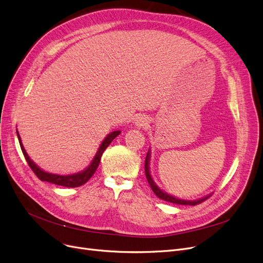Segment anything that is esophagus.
Segmentation results:
<instances>
[{
    "mask_svg": "<svg viewBox=\"0 0 263 263\" xmlns=\"http://www.w3.org/2000/svg\"><path fill=\"white\" fill-rule=\"evenodd\" d=\"M135 123H136L137 127H146L148 124V118L146 116L141 115L139 117H136Z\"/></svg>",
    "mask_w": 263,
    "mask_h": 263,
    "instance_id": "1",
    "label": "esophagus"
}]
</instances>
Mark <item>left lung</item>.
<instances>
[{
  "mask_svg": "<svg viewBox=\"0 0 263 263\" xmlns=\"http://www.w3.org/2000/svg\"><path fill=\"white\" fill-rule=\"evenodd\" d=\"M149 161H150V151L148 150L147 153V156H146V159H145V175H146V178H147V181L151 187V190L154 191L155 194L162 200H165V201H168V202H172V203H177V204H189V205H195V204H198V203H201L202 201H204L205 199H208L211 195H208L205 196L203 198H200V199H197V200H184V199H179V198H176L170 194H167V193L163 192L162 190L159 189V186L155 183V181L153 180V178H151L150 176V171H149Z\"/></svg>",
  "mask_w": 263,
  "mask_h": 263,
  "instance_id": "left-lung-1",
  "label": "left lung"
}]
</instances>
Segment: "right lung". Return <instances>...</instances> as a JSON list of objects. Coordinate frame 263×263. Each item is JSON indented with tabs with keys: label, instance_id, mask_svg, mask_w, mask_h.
Returning a JSON list of instances; mask_svg holds the SVG:
<instances>
[{
	"label": "right lung",
	"instance_id": "1",
	"mask_svg": "<svg viewBox=\"0 0 263 263\" xmlns=\"http://www.w3.org/2000/svg\"><path fill=\"white\" fill-rule=\"evenodd\" d=\"M120 134V131H114L112 133H109L104 141L101 143L98 151H97V154L92 160V162L90 163L89 166L81 173L78 174H72V175H67V176H61V175H57V174H50L47 172H44L43 170H40L37 165L30 159V157L27 156L26 151L21 143V139H20V135L17 131V135H18V140L20 143V147L21 150L23 153V156L29 164V166L32 168V171L34 172V174L40 179L41 181H47L53 184H58V185H62V186H66V187H77V186H81L83 184H85L89 179L91 178V176L95 174V172L97 171L99 166V163L102 157V154L104 153V150L107 148V146L112 143V141L115 139L117 135Z\"/></svg>",
	"mask_w": 263,
	"mask_h": 263
}]
</instances>
